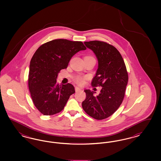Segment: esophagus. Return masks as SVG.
<instances>
[{
    "mask_svg": "<svg viewBox=\"0 0 161 161\" xmlns=\"http://www.w3.org/2000/svg\"><path fill=\"white\" fill-rule=\"evenodd\" d=\"M81 90H82L81 89H80V88H79V87H75V91H76V92L80 91H81Z\"/></svg>",
    "mask_w": 161,
    "mask_h": 161,
    "instance_id": "obj_1",
    "label": "esophagus"
}]
</instances>
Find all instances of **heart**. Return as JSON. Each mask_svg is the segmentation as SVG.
<instances>
[{
    "instance_id": "1",
    "label": "heart",
    "mask_w": 161,
    "mask_h": 161,
    "mask_svg": "<svg viewBox=\"0 0 161 161\" xmlns=\"http://www.w3.org/2000/svg\"><path fill=\"white\" fill-rule=\"evenodd\" d=\"M86 79V77H77L75 78V81L78 84H82L84 83Z\"/></svg>"
}]
</instances>
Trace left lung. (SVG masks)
<instances>
[{"label": "left lung", "instance_id": "obj_1", "mask_svg": "<svg viewBox=\"0 0 161 161\" xmlns=\"http://www.w3.org/2000/svg\"><path fill=\"white\" fill-rule=\"evenodd\" d=\"M84 43L95 54L98 62L92 85L102 89L98 95L89 89L84 90L86 98L82 107L90 116L101 120L114 114L121 104L128 83V73L121 55L114 46L101 41Z\"/></svg>", "mask_w": 161, "mask_h": 161}]
</instances>
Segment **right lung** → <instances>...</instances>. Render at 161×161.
Segmentation results:
<instances>
[{
  "mask_svg": "<svg viewBox=\"0 0 161 161\" xmlns=\"http://www.w3.org/2000/svg\"><path fill=\"white\" fill-rule=\"evenodd\" d=\"M86 47L81 42L56 39L41 45L30 65L28 87L34 106L44 115L59 113L70 96L75 93L72 84L59 86L58 74L68 68L71 58Z\"/></svg>",
  "mask_w": 161,
  "mask_h": 161,
  "instance_id": "right-lung-1",
  "label": "right lung"
}]
</instances>
